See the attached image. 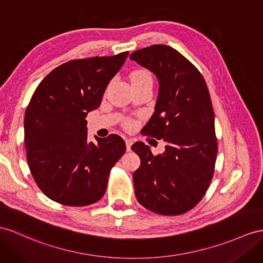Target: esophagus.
I'll use <instances>...</instances> for the list:
<instances>
[{
    "mask_svg": "<svg viewBox=\"0 0 263 263\" xmlns=\"http://www.w3.org/2000/svg\"><path fill=\"white\" fill-rule=\"evenodd\" d=\"M125 143H126V151H127V152H130V151H132L133 140L129 139V138H127V139L125 140Z\"/></svg>",
    "mask_w": 263,
    "mask_h": 263,
    "instance_id": "1",
    "label": "esophagus"
}]
</instances>
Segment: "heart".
<instances>
[{
  "mask_svg": "<svg viewBox=\"0 0 263 263\" xmlns=\"http://www.w3.org/2000/svg\"><path fill=\"white\" fill-rule=\"evenodd\" d=\"M130 80H132V82H135V81H149V82H152V74L148 71H147V70H137V71L132 73ZM133 125H134V123L132 120L126 121L127 127H132Z\"/></svg>",
  "mask_w": 263,
  "mask_h": 263,
  "instance_id": "obj_1",
  "label": "heart"
}]
</instances>
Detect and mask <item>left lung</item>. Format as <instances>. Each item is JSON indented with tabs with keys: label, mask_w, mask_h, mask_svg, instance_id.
<instances>
[{
	"label": "left lung",
	"mask_w": 263,
	"mask_h": 263,
	"mask_svg": "<svg viewBox=\"0 0 263 263\" xmlns=\"http://www.w3.org/2000/svg\"><path fill=\"white\" fill-rule=\"evenodd\" d=\"M130 60L159 83L155 111L142 134L166 143L156 156L143 142L132 146L140 158L133 175L136 197L157 214H183L202 200L214 173L217 140L206 83L186 58L165 44L137 50Z\"/></svg>",
	"instance_id": "8db88e82"
}]
</instances>
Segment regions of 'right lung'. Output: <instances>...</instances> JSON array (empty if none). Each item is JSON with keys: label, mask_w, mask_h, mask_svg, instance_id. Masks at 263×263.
<instances>
[{"label": "right lung", "mask_w": 263, "mask_h": 263, "mask_svg": "<svg viewBox=\"0 0 263 263\" xmlns=\"http://www.w3.org/2000/svg\"><path fill=\"white\" fill-rule=\"evenodd\" d=\"M128 53L68 61L32 96L24 118L28 163L36 185L52 201L86 206L104 196L110 170L126 145L118 135L89 142L86 117L99 107Z\"/></svg>", "instance_id": "add662e5"}]
</instances>
